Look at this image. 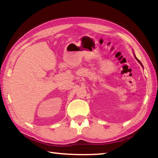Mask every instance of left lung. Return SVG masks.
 <instances>
[{
	"mask_svg": "<svg viewBox=\"0 0 158 158\" xmlns=\"http://www.w3.org/2000/svg\"><path fill=\"white\" fill-rule=\"evenodd\" d=\"M135 58H136V59H137V60L139 61V63L141 64V66H142V67H143V65H142V64H141V63L140 62V60H139L137 59V57H136V56H135Z\"/></svg>",
	"mask_w": 158,
	"mask_h": 158,
	"instance_id": "8db88e82",
	"label": "left lung"
}]
</instances>
